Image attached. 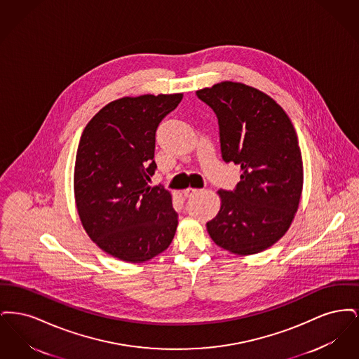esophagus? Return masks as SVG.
<instances>
[{
  "label": "esophagus",
  "mask_w": 359,
  "mask_h": 359,
  "mask_svg": "<svg viewBox=\"0 0 359 359\" xmlns=\"http://www.w3.org/2000/svg\"><path fill=\"white\" fill-rule=\"evenodd\" d=\"M199 192V189H196V188H191L188 187L183 191V195L186 196V198H191V196H194V195H196Z\"/></svg>",
  "instance_id": "obj_1"
}]
</instances>
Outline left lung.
Wrapping results in <instances>:
<instances>
[{"instance_id":"obj_1","label":"left lung","mask_w":359,"mask_h":359,"mask_svg":"<svg viewBox=\"0 0 359 359\" xmlns=\"http://www.w3.org/2000/svg\"><path fill=\"white\" fill-rule=\"evenodd\" d=\"M196 95L217 114L223 160L241 167L236 189L218 191L221 210L207 231L238 256L266 250L288 231L302 198L296 130L284 109L252 86L226 81Z\"/></svg>"}]
</instances>
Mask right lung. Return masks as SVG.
<instances>
[{"instance_id": "right-lung-1", "label": "right lung", "mask_w": 359, "mask_h": 359, "mask_svg": "<svg viewBox=\"0 0 359 359\" xmlns=\"http://www.w3.org/2000/svg\"><path fill=\"white\" fill-rule=\"evenodd\" d=\"M183 94H145L107 103L86 125L74 170L76 210L103 252L140 264L163 253L177 212L164 187H151L156 130Z\"/></svg>"}]
</instances>
